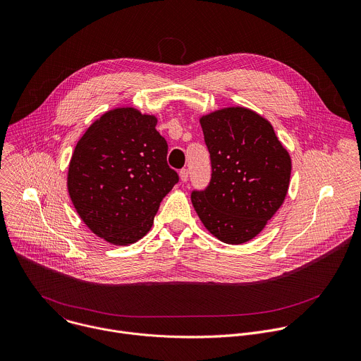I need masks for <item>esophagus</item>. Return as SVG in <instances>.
Listing matches in <instances>:
<instances>
[{
	"label": "esophagus",
	"instance_id": "obj_1",
	"mask_svg": "<svg viewBox=\"0 0 361 361\" xmlns=\"http://www.w3.org/2000/svg\"><path fill=\"white\" fill-rule=\"evenodd\" d=\"M188 176H190V171L187 169H183L180 170V178L183 183H187L188 181Z\"/></svg>",
	"mask_w": 361,
	"mask_h": 361
}]
</instances>
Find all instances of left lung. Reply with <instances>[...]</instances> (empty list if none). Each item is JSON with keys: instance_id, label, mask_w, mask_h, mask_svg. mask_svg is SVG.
Masks as SVG:
<instances>
[{"instance_id": "left-lung-1", "label": "left lung", "mask_w": 361, "mask_h": 361, "mask_svg": "<svg viewBox=\"0 0 361 361\" xmlns=\"http://www.w3.org/2000/svg\"><path fill=\"white\" fill-rule=\"evenodd\" d=\"M211 180L191 192L204 226L225 244L255 238L282 205L290 178L289 153L272 125L245 107L202 116Z\"/></svg>"}]
</instances>
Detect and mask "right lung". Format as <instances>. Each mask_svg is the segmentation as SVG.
<instances>
[{"instance_id":"right-lung-1","label":"right lung","mask_w":361,"mask_h":361,"mask_svg":"<svg viewBox=\"0 0 361 361\" xmlns=\"http://www.w3.org/2000/svg\"><path fill=\"white\" fill-rule=\"evenodd\" d=\"M157 118L133 107L104 113L78 142L68 191L82 221L114 245L145 236L161 200L178 183L167 164Z\"/></svg>"}]
</instances>
